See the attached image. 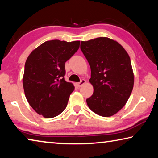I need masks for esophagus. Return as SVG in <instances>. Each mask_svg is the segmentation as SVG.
<instances>
[{
	"label": "esophagus",
	"mask_w": 158,
	"mask_h": 158,
	"mask_svg": "<svg viewBox=\"0 0 158 158\" xmlns=\"http://www.w3.org/2000/svg\"><path fill=\"white\" fill-rule=\"evenodd\" d=\"M85 82H86V81H85V79H81V81L79 82V83H77V85L78 87H81V85H83L84 84H85Z\"/></svg>",
	"instance_id": "obj_1"
}]
</instances>
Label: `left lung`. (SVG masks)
<instances>
[{
	"label": "left lung",
	"instance_id": "1",
	"mask_svg": "<svg viewBox=\"0 0 158 158\" xmlns=\"http://www.w3.org/2000/svg\"><path fill=\"white\" fill-rule=\"evenodd\" d=\"M81 50L89 62L93 86L87 105L103 117L116 114L129 99L134 85L130 58L118 42L108 37H98L81 42Z\"/></svg>",
	"mask_w": 158,
	"mask_h": 158
}]
</instances>
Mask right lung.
I'll return each instance as SVG.
<instances>
[{
	"label": "right lung",
	"mask_w": 158,
	"mask_h": 158,
	"mask_svg": "<svg viewBox=\"0 0 158 158\" xmlns=\"http://www.w3.org/2000/svg\"><path fill=\"white\" fill-rule=\"evenodd\" d=\"M80 41H47L32 52L26 59L23 86L29 105L47 118L57 116L66 108L74 90L67 82L65 63L79 48Z\"/></svg>",
	"instance_id": "1"
}]
</instances>
